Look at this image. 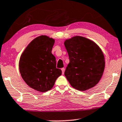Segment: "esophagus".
<instances>
[{
  "mask_svg": "<svg viewBox=\"0 0 122 122\" xmlns=\"http://www.w3.org/2000/svg\"><path fill=\"white\" fill-rule=\"evenodd\" d=\"M61 70H62V74H64V72H65V69L63 67V68L61 69Z\"/></svg>",
  "mask_w": 122,
  "mask_h": 122,
  "instance_id": "esophagus-1",
  "label": "esophagus"
}]
</instances>
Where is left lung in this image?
<instances>
[{"instance_id":"left-lung-1","label":"left lung","mask_w":122,"mask_h":122,"mask_svg":"<svg viewBox=\"0 0 122 122\" xmlns=\"http://www.w3.org/2000/svg\"><path fill=\"white\" fill-rule=\"evenodd\" d=\"M70 62L65 75L72 87L84 91L93 88L101 79L105 61L104 53L91 40L75 36L64 42Z\"/></svg>"}]
</instances>
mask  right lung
<instances>
[{"mask_svg":"<svg viewBox=\"0 0 122 122\" xmlns=\"http://www.w3.org/2000/svg\"><path fill=\"white\" fill-rule=\"evenodd\" d=\"M55 39L41 35L28 44L20 57L19 70L22 79L29 87L45 92L53 87L62 74L56 68V57L52 50Z\"/></svg>","mask_w":122,"mask_h":122,"instance_id":"add662e5","label":"right lung"}]
</instances>
